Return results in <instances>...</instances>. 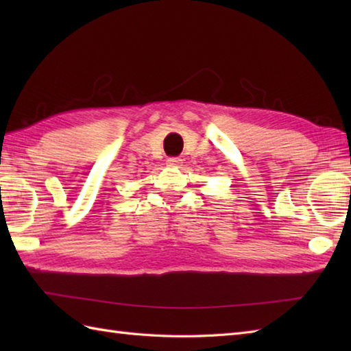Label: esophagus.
<instances>
[{
  "mask_svg": "<svg viewBox=\"0 0 351 351\" xmlns=\"http://www.w3.org/2000/svg\"><path fill=\"white\" fill-rule=\"evenodd\" d=\"M181 164V158H178V156H171V158H167V166L170 167H176Z\"/></svg>",
  "mask_w": 351,
  "mask_h": 351,
  "instance_id": "34e87169",
  "label": "esophagus"
}]
</instances>
